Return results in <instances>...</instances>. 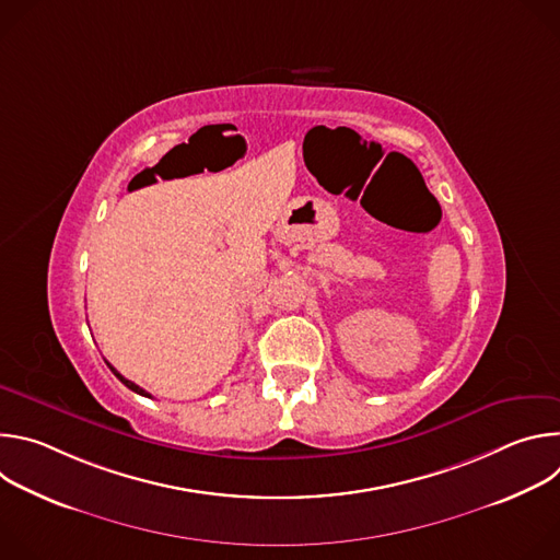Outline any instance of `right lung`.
<instances>
[{
    "label": "right lung",
    "instance_id": "add662e5",
    "mask_svg": "<svg viewBox=\"0 0 560 560\" xmlns=\"http://www.w3.org/2000/svg\"><path fill=\"white\" fill-rule=\"evenodd\" d=\"M108 368H110V370H113V374H115V376H117V378H119V381H121V383H124V385H126V387H130V389H132V392H137V394H141V396H150V394H148V392H145V389H143V387H139V385H137V383H132V381H128V378H126V376H121V374H119V372H117V370H115V368H113V365H110V363H108Z\"/></svg>",
    "mask_w": 560,
    "mask_h": 560
}]
</instances>
